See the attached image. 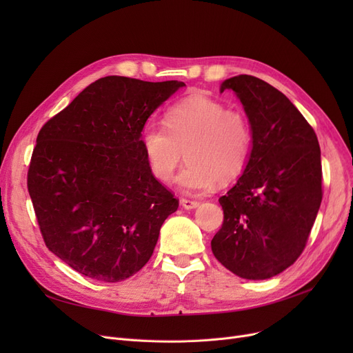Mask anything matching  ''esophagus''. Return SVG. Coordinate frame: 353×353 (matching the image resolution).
Listing matches in <instances>:
<instances>
[{
	"instance_id": "1",
	"label": "esophagus",
	"mask_w": 353,
	"mask_h": 353,
	"mask_svg": "<svg viewBox=\"0 0 353 353\" xmlns=\"http://www.w3.org/2000/svg\"><path fill=\"white\" fill-rule=\"evenodd\" d=\"M180 205L184 208V209H188V210H190V209H196L197 206H199V201H196V200H190V199H180Z\"/></svg>"
}]
</instances>
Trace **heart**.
<instances>
[{
  "instance_id": "obj_1",
  "label": "heart",
  "mask_w": 353,
  "mask_h": 353,
  "mask_svg": "<svg viewBox=\"0 0 353 353\" xmlns=\"http://www.w3.org/2000/svg\"><path fill=\"white\" fill-rule=\"evenodd\" d=\"M140 144L152 174L163 183L173 179L186 157L176 181L183 192L201 193L216 181L228 184L242 176L252 154L253 130L242 110L194 94L165 111L164 127L145 125Z\"/></svg>"
}]
</instances>
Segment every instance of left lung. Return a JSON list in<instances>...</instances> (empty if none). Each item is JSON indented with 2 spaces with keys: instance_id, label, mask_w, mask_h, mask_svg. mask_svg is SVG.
<instances>
[{
  "instance_id": "obj_1",
  "label": "left lung",
  "mask_w": 353,
  "mask_h": 353,
  "mask_svg": "<svg viewBox=\"0 0 353 353\" xmlns=\"http://www.w3.org/2000/svg\"><path fill=\"white\" fill-rule=\"evenodd\" d=\"M233 90L253 130L243 176L221 196L225 219L212 252L243 279L279 274L302 254L322 201L321 147L312 125L269 83L240 74L220 91Z\"/></svg>"
}]
</instances>
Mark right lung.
I'll return each instance as SVG.
<instances>
[{
    "label": "right lung",
    "instance_id": "add662e5",
    "mask_svg": "<svg viewBox=\"0 0 353 353\" xmlns=\"http://www.w3.org/2000/svg\"><path fill=\"white\" fill-rule=\"evenodd\" d=\"M184 83L108 76L85 87L37 136L27 188L48 250L99 282L152 257L179 199L152 174L140 136Z\"/></svg>",
    "mask_w": 353,
    "mask_h": 353
}]
</instances>
